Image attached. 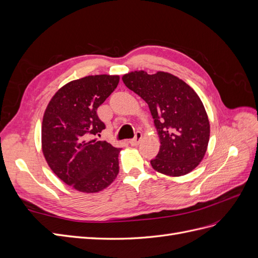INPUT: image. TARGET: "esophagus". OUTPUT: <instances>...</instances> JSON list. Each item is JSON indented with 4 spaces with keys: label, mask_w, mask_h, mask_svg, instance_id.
<instances>
[{
    "label": "esophagus",
    "mask_w": 258,
    "mask_h": 258,
    "mask_svg": "<svg viewBox=\"0 0 258 258\" xmlns=\"http://www.w3.org/2000/svg\"><path fill=\"white\" fill-rule=\"evenodd\" d=\"M141 140H142V134L140 131H138L137 134H136V137L132 139V140H130V144L132 145V146H137V145H139L140 144V142H141Z\"/></svg>",
    "instance_id": "esophagus-1"
}]
</instances>
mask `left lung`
Wrapping results in <instances>:
<instances>
[{"label":"left lung","instance_id":"8db88e82","mask_svg":"<svg viewBox=\"0 0 258 258\" xmlns=\"http://www.w3.org/2000/svg\"><path fill=\"white\" fill-rule=\"evenodd\" d=\"M123 84L150 107L160 141L151 160L155 171L182 176L204 159L210 139V122L204 103L189 85L168 72L124 74Z\"/></svg>","mask_w":258,"mask_h":258}]
</instances>
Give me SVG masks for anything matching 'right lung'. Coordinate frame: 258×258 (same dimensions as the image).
Wrapping results in <instances>:
<instances>
[{
    "label": "right lung",
    "mask_w": 258,
    "mask_h": 258,
    "mask_svg": "<svg viewBox=\"0 0 258 258\" xmlns=\"http://www.w3.org/2000/svg\"><path fill=\"white\" fill-rule=\"evenodd\" d=\"M118 75H89L54 93L42 122V151L49 168L75 190L93 194L119 172V147L90 139L105 129L98 107L116 89Z\"/></svg>",
    "instance_id": "1"
}]
</instances>
